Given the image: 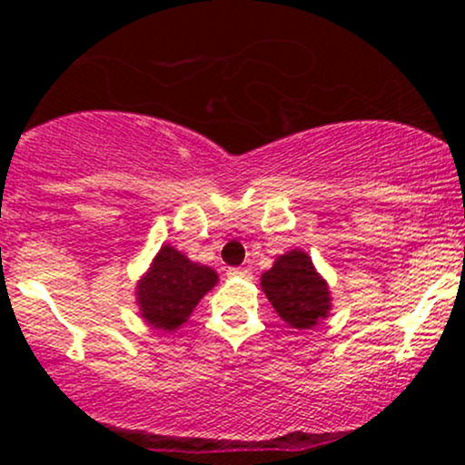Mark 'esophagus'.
<instances>
[{"label": "esophagus", "mask_w": 465, "mask_h": 465, "mask_svg": "<svg viewBox=\"0 0 465 465\" xmlns=\"http://www.w3.org/2000/svg\"><path fill=\"white\" fill-rule=\"evenodd\" d=\"M227 275L242 277V280H251V271L249 269H242V266H233V269L227 271Z\"/></svg>", "instance_id": "esophagus-1"}]
</instances>
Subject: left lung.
Masks as SVG:
<instances>
[{
	"instance_id": "left-lung-1",
	"label": "left lung",
	"mask_w": 465,
	"mask_h": 465,
	"mask_svg": "<svg viewBox=\"0 0 465 465\" xmlns=\"http://www.w3.org/2000/svg\"><path fill=\"white\" fill-rule=\"evenodd\" d=\"M262 291L282 319L292 328L308 330L330 311L325 282L303 251H288L262 275Z\"/></svg>"
}]
</instances>
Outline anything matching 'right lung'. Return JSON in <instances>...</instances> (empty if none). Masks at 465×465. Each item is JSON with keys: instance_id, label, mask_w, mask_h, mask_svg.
I'll use <instances>...</instances> for the list:
<instances>
[{"instance_id": "add662e5", "label": "right lung", "mask_w": 465, "mask_h": 465, "mask_svg": "<svg viewBox=\"0 0 465 465\" xmlns=\"http://www.w3.org/2000/svg\"><path fill=\"white\" fill-rule=\"evenodd\" d=\"M216 280L218 275L210 266L190 262L183 253L165 244L137 286L142 317H146L154 328L173 332L190 317Z\"/></svg>"}]
</instances>
